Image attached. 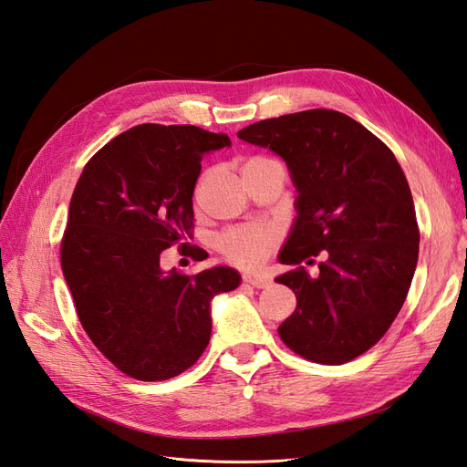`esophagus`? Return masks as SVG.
Instances as JSON below:
<instances>
[{
	"label": "esophagus",
	"mask_w": 467,
	"mask_h": 467,
	"mask_svg": "<svg viewBox=\"0 0 467 467\" xmlns=\"http://www.w3.org/2000/svg\"><path fill=\"white\" fill-rule=\"evenodd\" d=\"M244 282L249 286H255V288H266L268 285H271V278H266L263 275H245L244 276Z\"/></svg>",
	"instance_id": "1"
}]
</instances>
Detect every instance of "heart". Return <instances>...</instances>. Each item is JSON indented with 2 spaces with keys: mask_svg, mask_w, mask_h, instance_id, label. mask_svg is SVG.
Wrapping results in <instances>:
<instances>
[{
  "mask_svg": "<svg viewBox=\"0 0 467 467\" xmlns=\"http://www.w3.org/2000/svg\"><path fill=\"white\" fill-rule=\"evenodd\" d=\"M276 242V232L271 225H245L225 232L218 239V247L223 257L244 266H255L263 263L268 251Z\"/></svg>",
  "mask_w": 467,
  "mask_h": 467,
  "instance_id": "1",
  "label": "heart"
}]
</instances>
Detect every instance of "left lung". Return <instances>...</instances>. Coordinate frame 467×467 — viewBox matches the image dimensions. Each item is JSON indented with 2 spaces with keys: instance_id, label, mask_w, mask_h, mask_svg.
Masks as SVG:
<instances>
[{
  "instance_id": "left-lung-1",
  "label": "left lung",
  "mask_w": 467,
  "mask_h": 467,
  "mask_svg": "<svg viewBox=\"0 0 467 467\" xmlns=\"http://www.w3.org/2000/svg\"><path fill=\"white\" fill-rule=\"evenodd\" d=\"M244 142L285 160L296 216L282 265L312 263L275 280L294 290L280 323L288 348L312 362L345 364L374 347L398 317L417 268L413 196L389 148L343 112L312 109L239 130Z\"/></svg>"
}]
</instances>
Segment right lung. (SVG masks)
Wrapping results in <instances>:
<instances>
[{
  "mask_svg": "<svg viewBox=\"0 0 467 467\" xmlns=\"http://www.w3.org/2000/svg\"><path fill=\"white\" fill-rule=\"evenodd\" d=\"M230 146L192 124H140L99 150L78 181L62 242L66 285L93 345L136 379L191 368L210 341L214 296L242 285L232 266L187 276L160 263L191 234L202 158Z\"/></svg>",
  "mask_w": 467,
  "mask_h": 467,
  "instance_id": "obj_1",
  "label": "right lung"
}]
</instances>
